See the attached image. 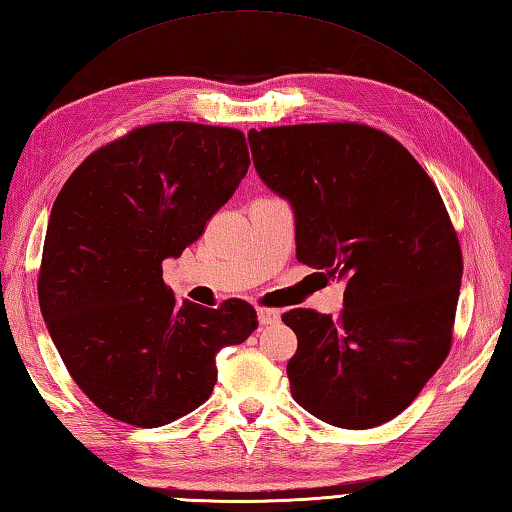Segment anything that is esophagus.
<instances>
[{
  "label": "esophagus",
  "mask_w": 512,
  "mask_h": 512,
  "mask_svg": "<svg viewBox=\"0 0 512 512\" xmlns=\"http://www.w3.org/2000/svg\"><path fill=\"white\" fill-rule=\"evenodd\" d=\"M257 319L262 325H270V323H277L279 321V310L275 308H257Z\"/></svg>",
  "instance_id": "1"
}]
</instances>
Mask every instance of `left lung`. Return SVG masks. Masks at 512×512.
<instances>
[{
	"label": "left lung",
	"mask_w": 512,
	"mask_h": 512,
	"mask_svg": "<svg viewBox=\"0 0 512 512\" xmlns=\"http://www.w3.org/2000/svg\"><path fill=\"white\" fill-rule=\"evenodd\" d=\"M253 162L295 209L297 259L343 277V310L284 312L290 391L319 420L372 429L451 352L462 248L440 191L396 138L361 123L250 129Z\"/></svg>",
	"instance_id": "left-lung-1"
}]
</instances>
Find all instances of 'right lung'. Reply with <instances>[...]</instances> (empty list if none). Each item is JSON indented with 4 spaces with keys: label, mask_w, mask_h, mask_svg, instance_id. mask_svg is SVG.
Listing matches in <instances>:
<instances>
[{
    "label": "right lung",
    "mask_w": 512,
    "mask_h": 512,
    "mask_svg": "<svg viewBox=\"0 0 512 512\" xmlns=\"http://www.w3.org/2000/svg\"><path fill=\"white\" fill-rule=\"evenodd\" d=\"M248 165L239 129L151 123L96 149L54 200L41 314L74 383L114 420L187 416L211 396L217 352L257 330L250 303H178L162 281V262L204 233Z\"/></svg>",
    "instance_id": "right-lung-1"
}]
</instances>
